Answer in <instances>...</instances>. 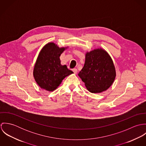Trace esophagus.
<instances>
[{
	"label": "esophagus",
	"instance_id": "1",
	"mask_svg": "<svg viewBox=\"0 0 146 146\" xmlns=\"http://www.w3.org/2000/svg\"><path fill=\"white\" fill-rule=\"evenodd\" d=\"M72 71L74 72V73L75 74H76L78 72V70L76 68H74V69H72Z\"/></svg>",
	"mask_w": 146,
	"mask_h": 146
}]
</instances>
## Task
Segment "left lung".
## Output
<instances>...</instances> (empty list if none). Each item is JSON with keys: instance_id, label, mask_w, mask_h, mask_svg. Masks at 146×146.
Here are the masks:
<instances>
[{"instance_id": "8db88e82", "label": "left lung", "mask_w": 146, "mask_h": 146, "mask_svg": "<svg viewBox=\"0 0 146 146\" xmlns=\"http://www.w3.org/2000/svg\"><path fill=\"white\" fill-rule=\"evenodd\" d=\"M91 93H101L113 83L116 70L108 53L102 48L94 49L85 54L83 68L78 74Z\"/></svg>"}]
</instances>
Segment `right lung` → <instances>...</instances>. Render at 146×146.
<instances>
[{"label": "right lung", "mask_w": 146, "mask_h": 146, "mask_svg": "<svg viewBox=\"0 0 146 146\" xmlns=\"http://www.w3.org/2000/svg\"><path fill=\"white\" fill-rule=\"evenodd\" d=\"M67 47L60 48L54 42H48L40 50L35 63L33 75L38 85L43 89L52 92L66 76L74 72L66 65H62L60 57Z\"/></svg>", "instance_id": "right-lung-1"}]
</instances>
